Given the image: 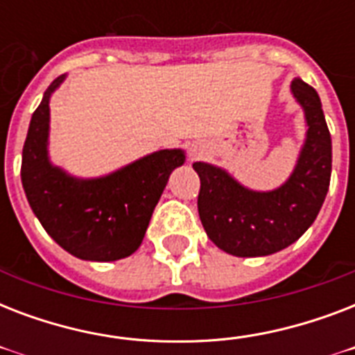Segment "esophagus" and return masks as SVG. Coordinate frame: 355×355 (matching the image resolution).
I'll list each match as a JSON object with an SVG mask.
<instances>
[{
	"instance_id": "1",
	"label": "esophagus",
	"mask_w": 355,
	"mask_h": 355,
	"mask_svg": "<svg viewBox=\"0 0 355 355\" xmlns=\"http://www.w3.org/2000/svg\"><path fill=\"white\" fill-rule=\"evenodd\" d=\"M202 155H205V150L200 149L199 145H191V147H189V158H191V160H197V158H200Z\"/></svg>"
}]
</instances>
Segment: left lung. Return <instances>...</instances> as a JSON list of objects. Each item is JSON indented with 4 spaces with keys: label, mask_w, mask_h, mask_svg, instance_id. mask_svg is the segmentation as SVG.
I'll use <instances>...</instances> for the list:
<instances>
[{
    "label": "left lung",
    "mask_w": 355,
    "mask_h": 355,
    "mask_svg": "<svg viewBox=\"0 0 355 355\" xmlns=\"http://www.w3.org/2000/svg\"><path fill=\"white\" fill-rule=\"evenodd\" d=\"M291 90L306 112L308 138L282 188L250 191L219 167L193 164L200 178V223L211 241L234 256H267L289 247L313 225L330 188L331 138L319 94L300 79Z\"/></svg>",
    "instance_id": "obj_1"
}]
</instances>
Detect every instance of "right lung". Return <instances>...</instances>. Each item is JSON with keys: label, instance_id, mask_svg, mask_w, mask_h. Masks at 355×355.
<instances>
[{"label": "right lung", "instance_id": "1", "mask_svg": "<svg viewBox=\"0 0 355 355\" xmlns=\"http://www.w3.org/2000/svg\"><path fill=\"white\" fill-rule=\"evenodd\" d=\"M62 79L53 80L31 118L21 155L25 195L46 232L69 254L90 261L127 258L144 241L167 178L186 156L164 149L108 177H68L47 160L49 97Z\"/></svg>", "mask_w": 355, "mask_h": 355}]
</instances>
